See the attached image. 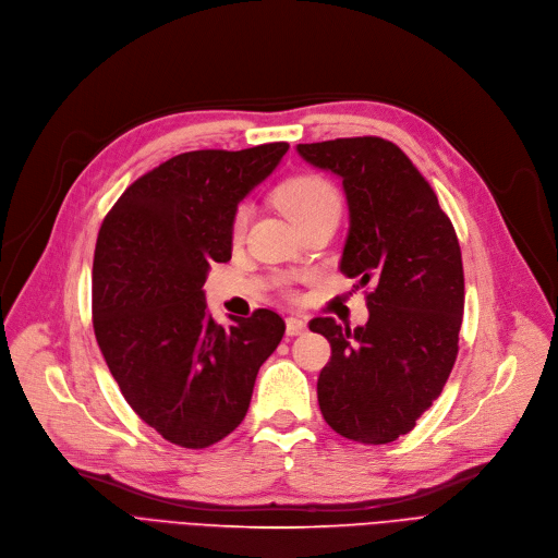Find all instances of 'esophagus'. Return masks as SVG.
I'll list each match as a JSON object with an SVG mask.
<instances>
[{
	"label": "esophagus",
	"mask_w": 558,
	"mask_h": 558,
	"mask_svg": "<svg viewBox=\"0 0 558 558\" xmlns=\"http://www.w3.org/2000/svg\"><path fill=\"white\" fill-rule=\"evenodd\" d=\"M307 331V320L300 316H291L287 318V336H302Z\"/></svg>",
	"instance_id": "esophagus-1"
}]
</instances>
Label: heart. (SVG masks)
<instances>
[{"instance_id": "1", "label": "heart", "mask_w": 558, "mask_h": 558, "mask_svg": "<svg viewBox=\"0 0 558 558\" xmlns=\"http://www.w3.org/2000/svg\"><path fill=\"white\" fill-rule=\"evenodd\" d=\"M276 202L278 207L287 214V218L298 227L300 222H305L314 214L323 209L338 207V193L336 189L320 175H295L280 184L276 191ZM246 227V209L240 207L233 216L231 233L233 238H240Z\"/></svg>"}]
</instances>
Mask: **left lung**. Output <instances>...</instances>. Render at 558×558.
Here are the masks:
<instances>
[{"label":"left lung","mask_w":558,"mask_h":558,"mask_svg":"<svg viewBox=\"0 0 558 558\" xmlns=\"http://www.w3.org/2000/svg\"><path fill=\"white\" fill-rule=\"evenodd\" d=\"M300 158L342 180L349 233L340 271L367 293L363 327L314 318L331 344L318 378L327 425L385 445L414 429L459 353L465 307L461 246L429 182L383 137L298 144Z\"/></svg>","instance_id":"obj_1"}]
</instances>
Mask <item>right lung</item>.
Masks as SVG:
<instances>
[{
    "instance_id": "right-lung-1",
    "label": "right lung",
    "mask_w": 558,
    "mask_h": 558,
    "mask_svg": "<svg viewBox=\"0 0 558 558\" xmlns=\"http://www.w3.org/2000/svg\"><path fill=\"white\" fill-rule=\"evenodd\" d=\"M289 150H189L135 180L99 229L93 329L131 410L173 445L202 449L246 416L260 365L284 333L271 310L218 325L211 263L231 258L240 202Z\"/></svg>"
}]
</instances>
